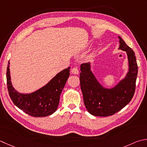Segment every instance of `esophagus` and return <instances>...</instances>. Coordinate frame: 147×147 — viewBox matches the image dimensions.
<instances>
[{"label": "esophagus", "instance_id": "esophagus-1", "mask_svg": "<svg viewBox=\"0 0 147 147\" xmlns=\"http://www.w3.org/2000/svg\"><path fill=\"white\" fill-rule=\"evenodd\" d=\"M71 73H73V74H78L79 73L78 69L77 67L73 68V69H72V70H71Z\"/></svg>", "mask_w": 147, "mask_h": 147}]
</instances>
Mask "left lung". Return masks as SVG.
Segmentation results:
<instances>
[{
	"label": "left lung",
	"mask_w": 147,
	"mask_h": 147,
	"mask_svg": "<svg viewBox=\"0 0 147 147\" xmlns=\"http://www.w3.org/2000/svg\"><path fill=\"white\" fill-rule=\"evenodd\" d=\"M119 50L127 53L128 71L124 78L111 88H106L100 83L91 70V63L80 65V86L83 101L88 113L94 116L113 115L131 101L134 96L138 75V65L135 53L119 36Z\"/></svg>",
	"instance_id": "1"
}]
</instances>
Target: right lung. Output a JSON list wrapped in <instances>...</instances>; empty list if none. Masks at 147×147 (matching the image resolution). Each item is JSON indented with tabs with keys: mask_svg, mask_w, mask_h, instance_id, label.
<instances>
[{
	"mask_svg": "<svg viewBox=\"0 0 147 147\" xmlns=\"http://www.w3.org/2000/svg\"><path fill=\"white\" fill-rule=\"evenodd\" d=\"M10 62L7 72L9 94L13 103L20 110L30 116L47 117L53 114L59 106L60 96L69 76L71 67L59 72L45 85L31 93H21L15 90L11 83Z\"/></svg>",
	"mask_w": 147,
	"mask_h": 147,
	"instance_id": "right-lung-1",
	"label": "right lung"
}]
</instances>
